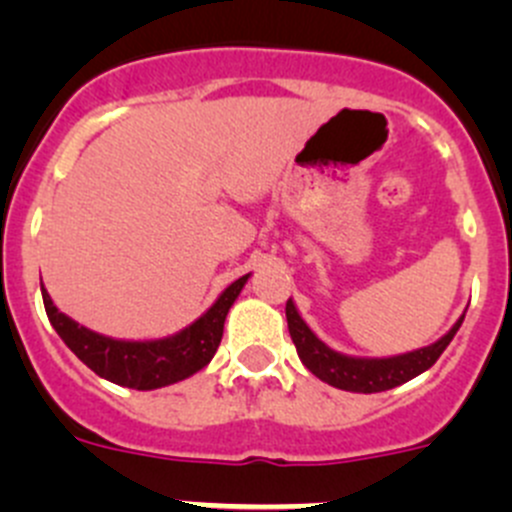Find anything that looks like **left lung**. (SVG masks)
<instances>
[{
  "label": "left lung",
  "instance_id": "1",
  "mask_svg": "<svg viewBox=\"0 0 512 512\" xmlns=\"http://www.w3.org/2000/svg\"><path fill=\"white\" fill-rule=\"evenodd\" d=\"M287 327L289 337H292L294 347H297L299 359L302 364L312 371L317 379L327 381L329 386H337L344 391H356V394H376V391H389L394 386L406 384L414 376L423 374L426 369H431L438 361V356L443 354V349L451 344V339L456 337L458 327L463 322V314L456 324H453L451 332L446 337L438 339L431 347L416 349V352L391 356V359H354V356H344L332 352L324 342H319L314 337L312 329L304 324V319L299 317L297 309H294L292 299H287Z\"/></svg>",
  "mask_w": 512,
  "mask_h": 512
}]
</instances>
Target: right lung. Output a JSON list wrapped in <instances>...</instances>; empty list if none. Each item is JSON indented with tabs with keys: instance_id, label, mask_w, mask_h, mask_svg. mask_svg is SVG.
Returning a JSON list of instances; mask_svg holds the SVG:
<instances>
[{
	"instance_id": "add662e5",
	"label": "right lung",
	"mask_w": 512,
	"mask_h": 512,
	"mask_svg": "<svg viewBox=\"0 0 512 512\" xmlns=\"http://www.w3.org/2000/svg\"><path fill=\"white\" fill-rule=\"evenodd\" d=\"M247 277L250 275L232 282L198 322L185 327L175 337L156 339V342H118V339L101 337L61 314L44 285H41V297H44L51 327L91 371L118 386L151 391L188 379L213 359L220 347V339H223L227 312L240 289L245 287Z\"/></svg>"
}]
</instances>
